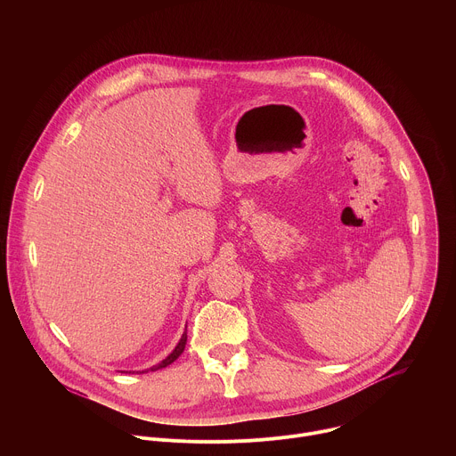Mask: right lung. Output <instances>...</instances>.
Masks as SVG:
<instances>
[{
	"label": "right lung",
	"instance_id": "obj_1",
	"mask_svg": "<svg viewBox=\"0 0 456 456\" xmlns=\"http://www.w3.org/2000/svg\"><path fill=\"white\" fill-rule=\"evenodd\" d=\"M185 343H187V327H185V332H183V336H182V339H180V343L175 346V350L162 361V362H159V364H155V366H151L150 370H146V371H157V370H160V368H166V366H169L173 361H176L178 359V355L183 352V348H185Z\"/></svg>",
	"mask_w": 456,
	"mask_h": 456
}]
</instances>
